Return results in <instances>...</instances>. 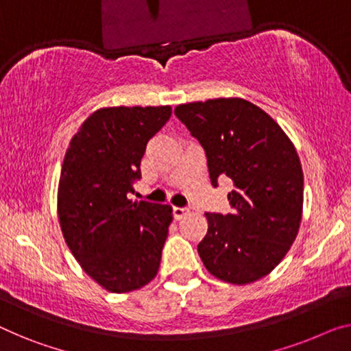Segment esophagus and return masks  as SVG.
I'll use <instances>...</instances> for the list:
<instances>
[{
  "label": "esophagus",
  "mask_w": 351,
  "mask_h": 351,
  "mask_svg": "<svg viewBox=\"0 0 351 351\" xmlns=\"http://www.w3.org/2000/svg\"><path fill=\"white\" fill-rule=\"evenodd\" d=\"M187 214H189V209H187V208L173 206V217L176 219V221H180V219H182L184 216H187Z\"/></svg>",
  "instance_id": "1"
}]
</instances>
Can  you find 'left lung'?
Wrapping results in <instances>:
<instances>
[{"instance_id":"1","label":"left lung","mask_w":351,"mask_h":351,"mask_svg":"<svg viewBox=\"0 0 351 351\" xmlns=\"http://www.w3.org/2000/svg\"><path fill=\"white\" fill-rule=\"evenodd\" d=\"M175 114L203 146L211 184L233 181L230 214L206 213L198 255L214 277L245 285L269 274L296 239L304 176L300 156L268 113L241 97L181 104Z\"/></svg>"}]
</instances>
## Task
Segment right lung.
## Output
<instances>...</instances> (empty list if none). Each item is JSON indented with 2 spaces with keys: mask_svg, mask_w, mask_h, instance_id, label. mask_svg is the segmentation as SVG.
Returning a JSON list of instances; mask_svg holds the SVG:
<instances>
[{
  "mask_svg": "<svg viewBox=\"0 0 351 351\" xmlns=\"http://www.w3.org/2000/svg\"><path fill=\"white\" fill-rule=\"evenodd\" d=\"M170 106L106 107L85 119L62 160L58 219L82 269L112 293L134 291L158 274L171 206L129 200L146 145Z\"/></svg>",
  "mask_w": 351,
  "mask_h": 351,
  "instance_id": "1",
  "label": "right lung"
}]
</instances>
